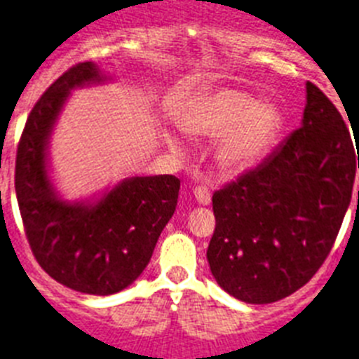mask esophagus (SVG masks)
Listing matches in <instances>:
<instances>
[{"mask_svg":"<svg viewBox=\"0 0 359 359\" xmlns=\"http://www.w3.org/2000/svg\"><path fill=\"white\" fill-rule=\"evenodd\" d=\"M194 195H195V199H197V203H199V205H208L210 199H212V195H210V189L205 188V186H197V188L194 189Z\"/></svg>","mask_w":359,"mask_h":359,"instance_id":"obj_1","label":"esophagus"}]
</instances>
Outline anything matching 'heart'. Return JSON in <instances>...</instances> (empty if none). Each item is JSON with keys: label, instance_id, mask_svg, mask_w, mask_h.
Wrapping results in <instances>:
<instances>
[{"label": "heart", "instance_id": "1", "mask_svg": "<svg viewBox=\"0 0 359 359\" xmlns=\"http://www.w3.org/2000/svg\"><path fill=\"white\" fill-rule=\"evenodd\" d=\"M184 127L189 134L219 138L215 162L221 171L238 175L267 153L282 127V116L273 104L258 103L245 92L219 90L195 101ZM168 145L175 153L182 151L180 142L171 134Z\"/></svg>", "mask_w": 359, "mask_h": 359}]
</instances>
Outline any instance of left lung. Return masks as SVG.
<instances>
[{"instance_id":"1","label":"left lung","mask_w":359,"mask_h":359,"mask_svg":"<svg viewBox=\"0 0 359 359\" xmlns=\"http://www.w3.org/2000/svg\"><path fill=\"white\" fill-rule=\"evenodd\" d=\"M356 154L359 168L339 110L308 81L301 129L212 197L206 258L217 284L243 302L269 304L310 282L351 205Z\"/></svg>"}]
</instances>
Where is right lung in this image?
Listing matches in <instances>:
<instances>
[{"mask_svg":"<svg viewBox=\"0 0 359 359\" xmlns=\"http://www.w3.org/2000/svg\"><path fill=\"white\" fill-rule=\"evenodd\" d=\"M104 75L94 62L64 72L38 99L16 151L14 188L29 245L46 273L69 290L112 295L147 267L179 199L173 175L133 177L95 203H66L48 177L46 147L69 92Z\"/></svg>","mask_w":359,"mask_h":359,"instance_id":"add662e5","label":"right lung"}]
</instances>
